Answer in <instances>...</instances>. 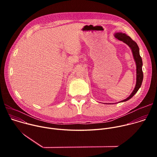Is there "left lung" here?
Wrapping results in <instances>:
<instances>
[{"label":"left lung","mask_w":157,"mask_h":157,"mask_svg":"<svg viewBox=\"0 0 157 157\" xmlns=\"http://www.w3.org/2000/svg\"><path fill=\"white\" fill-rule=\"evenodd\" d=\"M114 36L116 38H117L118 40L122 41L124 43H126L127 45L130 48V49L132 52L133 58H134V59H135V61L136 63V68H137V69H136L137 79H136V87H135V88H134L132 94L129 96V97H128L127 99L119 102H125V101L129 100L130 99H131L138 91V90L142 85L143 78H144V75H143V71H142V59L140 55L139 48L137 45V43L136 41H134L129 36L127 35L125 33H122L121 32H119V33H115Z\"/></svg>","instance_id":"8db88e82"}]
</instances>
